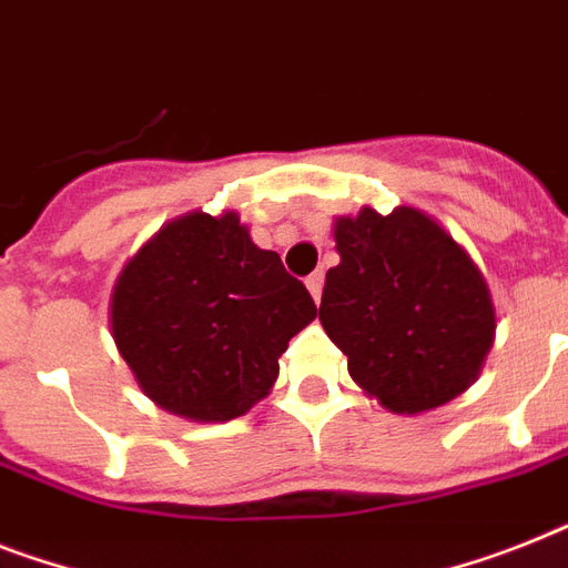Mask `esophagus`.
I'll list each match as a JSON object with an SVG mask.
<instances>
[{
	"instance_id": "esophagus-1",
	"label": "esophagus",
	"mask_w": 568,
	"mask_h": 568,
	"mask_svg": "<svg viewBox=\"0 0 568 568\" xmlns=\"http://www.w3.org/2000/svg\"><path fill=\"white\" fill-rule=\"evenodd\" d=\"M304 284H307V290H311L313 302H318V298H322V284H325V275L316 270V273H311L307 278H304Z\"/></svg>"
}]
</instances>
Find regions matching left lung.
Returning a JSON list of instances; mask_svg holds the SVG:
<instances>
[{"instance_id": "8db88e82", "label": "left lung", "mask_w": 568, "mask_h": 568, "mask_svg": "<svg viewBox=\"0 0 568 568\" xmlns=\"http://www.w3.org/2000/svg\"><path fill=\"white\" fill-rule=\"evenodd\" d=\"M339 264L325 275L318 322L351 379L397 415L438 409L476 383L496 336L485 275L415 205L334 220Z\"/></svg>"}]
</instances>
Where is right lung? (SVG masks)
Returning <instances> with one entry per match:
<instances>
[{"instance_id":"add662e5","label":"right lung","mask_w":568,"mask_h":568,"mask_svg":"<svg viewBox=\"0 0 568 568\" xmlns=\"http://www.w3.org/2000/svg\"><path fill=\"white\" fill-rule=\"evenodd\" d=\"M316 304L237 211H189L159 229L115 278L110 331L159 409L196 424L241 418L270 395L278 357Z\"/></svg>"}]
</instances>
